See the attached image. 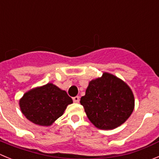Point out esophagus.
Returning <instances> with one entry per match:
<instances>
[{
    "mask_svg": "<svg viewBox=\"0 0 159 159\" xmlns=\"http://www.w3.org/2000/svg\"><path fill=\"white\" fill-rule=\"evenodd\" d=\"M73 101L75 102H80V96H75L72 98Z\"/></svg>",
    "mask_w": 159,
    "mask_h": 159,
    "instance_id": "obj_1",
    "label": "esophagus"
}]
</instances>
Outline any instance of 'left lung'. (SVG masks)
<instances>
[{"instance_id": "obj_1", "label": "left lung", "mask_w": 159, "mask_h": 159, "mask_svg": "<svg viewBox=\"0 0 159 159\" xmlns=\"http://www.w3.org/2000/svg\"><path fill=\"white\" fill-rule=\"evenodd\" d=\"M80 103L97 128L111 130L125 123L134 110L133 92L126 83L104 72L89 83Z\"/></svg>"}]
</instances>
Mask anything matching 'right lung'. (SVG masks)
I'll list each match as a JSON object with an SVG mask.
<instances>
[{"instance_id":"obj_1","label":"right lung","mask_w":159,"mask_h":159,"mask_svg":"<svg viewBox=\"0 0 159 159\" xmlns=\"http://www.w3.org/2000/svg\"><path fill=\"white\" fill-rule=\"evenodd\" d=\"M20 107L29 121L40 126H50L64 114L72 99L65 91L52 84L32 89L20 100Z\"/></svg>"}]
</instances>
